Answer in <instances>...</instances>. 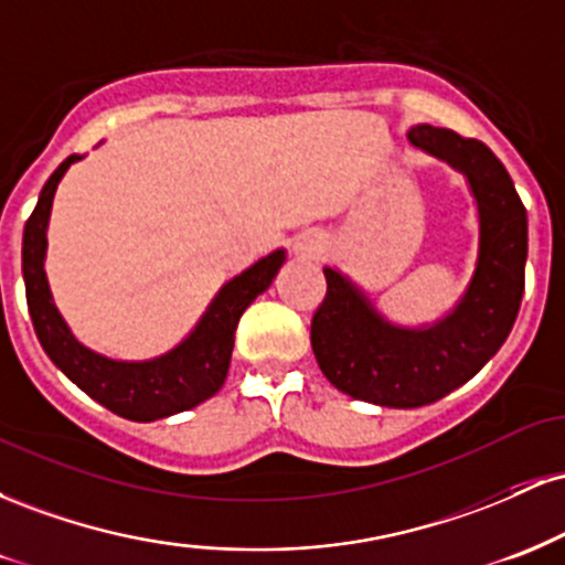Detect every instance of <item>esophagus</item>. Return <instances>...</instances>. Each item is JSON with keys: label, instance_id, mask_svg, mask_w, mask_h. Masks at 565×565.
Segmentation results:
<instances>
[{"label": "esophagus", "instance_id": "obj_1", "mask_svg": "<svg viewBox=\"0 0 565 565\" xmlns=\"http://www.w3.org/2000/svg\"><path fill=\"white\" fill-rule=\"evenodd\" d=\"M321 246L313 242V238H305V242H297V255H305V257H316L319 255Z\"/></svg>", "mask_w": 565, "mask_h": 565}]
</instances>
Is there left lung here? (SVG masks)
Instances as JSON below:
<instances>
[{"mask_svg":"<svg viewBox=\"0 0 565 565\" xmlns=\"http://www.w3.org/2000/svg\"><path fill=\"white\" fill-rule=\"evenodd\" d=\"M408 142L468 178L478 204V260L451 313L427 327H398L337 268H323L327 297L310 323L323 377L350 398L391 408L436 404L494 359L508 340L526 281L529 220L508 170L481 140L419 125Z\"/></svg>","mask_w":565,"mask_h":565,"instance_id":"left-lung-1","label":"left lung"}]
</instances>
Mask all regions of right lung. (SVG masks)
<instances>
[{
	"label": "right lung",
	"mask_w": 565,
	"mask_h": 565,
	"mask_svg": "<svg viewBox=\"0 0 565 565\" xmlns=\"http://www.w3.org/2000/svg\"><path fill=\"white\" fill-rule=\"evenodd\" d=\"M79 159V153H74L50 174L23 228L25 302L44 353L89 398L132 423H153L204 404L228 377L238 319L252 300L274 284L278 268L287 260V252H270L268 257L249 265L244 274L223 284L191 334L164 355L148 361H116L95 353L82 345L63 321L44 274L47 223L57 183Z\"/></svg>",
	"instance_id": "add662e5"
}]
</instances>
